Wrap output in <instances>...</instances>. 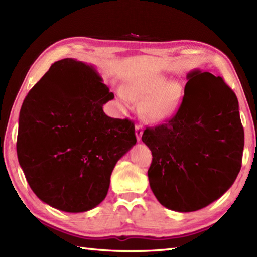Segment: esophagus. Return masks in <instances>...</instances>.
Returning <instances> with one entry per match:
<instances>
[{"instance_id": "1", "label": "esophagus", "mask_w": 257, "mask_h": 257, "mask_svg": "<svg viewBox=\"0 0 257 257\" xmlns=\"http://www.w3.org/2000/svg\"><path fill=\"white\" fill-rule=\"evenodd\" d=\"M143 133H144L143 125H141V124L136 125V137H137L138 141L141 140V136H143Z\"/></svg>"}]
</instances>
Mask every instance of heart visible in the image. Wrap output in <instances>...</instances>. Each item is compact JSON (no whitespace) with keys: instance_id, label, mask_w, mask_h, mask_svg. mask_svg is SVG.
I'll list each match as a JSON object with an SVG mask.
<instances>
[{"instance_id":"b5f03b06","label":"heart","mask_w":257,"mask_h":257,"mask_svg":"<svg viewBox=\"0 0 257 257\" xmlns=\"http://www.w3.org/2000/svg\"><path fill=\"white\" fill-rule=\"evenodd\" d=\"M119 98L129 105L132 98L144 100L143 112L152 121H167L177 114L181 105V88L165 76L156 75L135 79L118 92Z\"/></svg>"}]
</instances>
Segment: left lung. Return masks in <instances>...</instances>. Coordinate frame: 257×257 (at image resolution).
Listing matches in <instances>:
<instances>
[{
    "mask_svg": "<svg viewBox=\"0 0 257 257\" xmlns=\"http://www.w3.org/2000/svg\"><path fill=\"white\" fill-rule=\"evenodd\" d=\"M177 114L147 128L150 188L167 209L193 212L224 194L241 170L244 129L236 95L220 76L192 70Z\"/></svg>",
    "mask_w": 257,
    "mask_h": 257,
    "instance_id": "left-lung-1",
    "label": "left lung"
}]
</instances>
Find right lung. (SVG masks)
I'll return each instance as SVG.
<instances>
[{"label":"right lung","mask_w":257,"mask_h":257,"mask_svg":"<svg viewBox=\"0 0 257 257\" xmlns=\"http://www.w3.org/2000/svg\"><path fill=\"white\" fill-rule=\"evenodd\" d=\"M111 99L95 67L74 58L54 63L25 97L16 151L46 204L79 213L106 198L117 161L137 143L132 120L103 112Z\"/></svg>","instance_id":"1"}]
</instances>
